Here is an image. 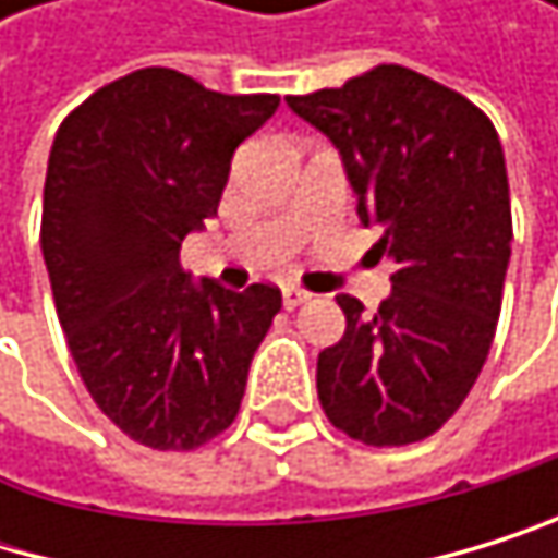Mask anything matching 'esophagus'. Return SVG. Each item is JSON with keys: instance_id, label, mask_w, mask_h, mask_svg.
Wrapping results in <instances>:
<instances>
[{"instance_id": "obj_1", "label": "esophagus", "mask_w": 558, "mask_h": 558, "mask_svg": "<svg viewBox=\"0 0 558 558\" xmlns=\"http://www.w3.org/2000/svg\"><path fill=\"white\" fill-rule=\"evenodd\" d=\"M281 301H284V307H288V311H294V307L307 304V301H311V294H307V291H301V288H284V291H281Z\"/></svg>"}]
</instances>
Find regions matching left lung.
Instances as JSON below:
<instances>
[{
  "mask_svg": "<svg viewBox=\"0 0 558 558\" xmlns=\"http://www.w3.org/2000/svg\"><path fill=\"white\" fill-rule=\"evenodd\" d=\"M341 154L361 223L395 260L375 314L338 294L344 338L317 354L328 422L364 445H412L472 391L499 325L512 254L499 133L462 93L375 66L341 89L288 96Z\"/></svg>",
  "mask_w": 558,
  "mask_h": 558,
  "instance_id": "left-lung-1",
  "label": "left lung"
}]
</instances>
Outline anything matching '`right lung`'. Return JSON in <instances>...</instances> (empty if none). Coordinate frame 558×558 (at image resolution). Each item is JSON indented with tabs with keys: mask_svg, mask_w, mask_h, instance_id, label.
<instances>
[{
	"mask_svg": "<svg viewBox=\"0 0 558 558\" xmlns=\"http://www.w3.org/2000/svg\"><path fill=\"white\" fill-rule=\"evenodd\" d=\"M277 106L149 66L96 89L52 140L39 244L56 314L99 412L140 445L190 452L241 412L281 291L194 284L180 244Z\"/></svg>",
	"mask_w": 558,
	"mask_h": 558,
	"instance_id": "right-lung-1",
	"label": "right lung"
}]
</instances>
